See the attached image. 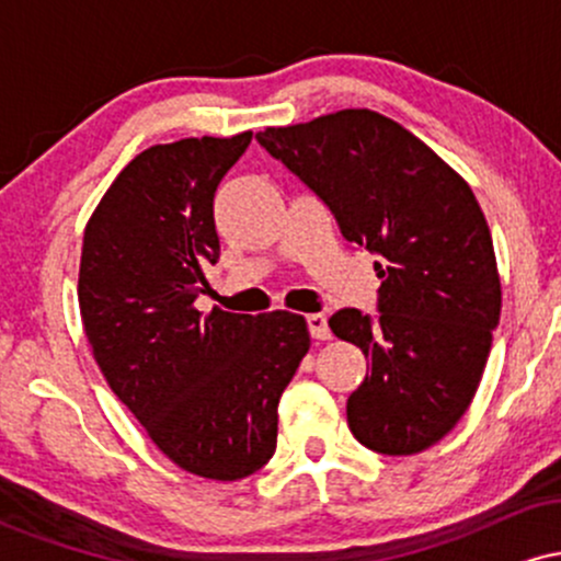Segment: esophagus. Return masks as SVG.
<instances>
[{"label":"esophagus","mask_w":561,"mask_h":561,"mask_svg":"<svg viewBox=\"0 0 561 561\" xmlns=\"http://www.w3.org/2000/svg\"><path fill=\"white\" fill-rule=\"evenodd\" d=\"M308 332H311L313 340H330V324H327L324 313H308L306 317Z\"/></svg>","instance_id":"obj_1"}]
</instances>
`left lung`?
<instances>
[{
  "mask_svg": "<svg viewBox=\"0 0 561 561\" xmlns=\"http://www.w3.org/2000/svg\"><path fill=\"white\" fill-rule=\"evenodd\" d=\"M255 139L327 205L345 242L377 255L375 317L340 308L330 319L369 358L347 427L377 454H420L465 416L499 327L501 282L478 199L424 141L371 111Z\"/></svg>",
  "mask_w": 561,
  "mask_h": 561,
  "instance_id": "obj_1",
  "label": "left lung"
}]
</instances>
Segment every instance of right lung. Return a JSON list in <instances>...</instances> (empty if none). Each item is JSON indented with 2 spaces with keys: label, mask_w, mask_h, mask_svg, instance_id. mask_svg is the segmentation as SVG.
<instances>
[{
  "label": "right lung",
  "mask_w": 561,
  "mask_h": 561,
  "mask_svg": "<svg viewBox=\"0 0 561 561\" xmlns=\"http://www.w3.org/2000/svg\"><path fill=\"white\" fill-rule=\"evenodd\" d=\"M253 134L139 152L83 231L79 306L94 362L156 446L186 472L242 480L276 450L279 398L308 353L306 319L214 311V197Z\"/></svg>",
  "instance_id": "right-lung-1"
}]
</instances>
